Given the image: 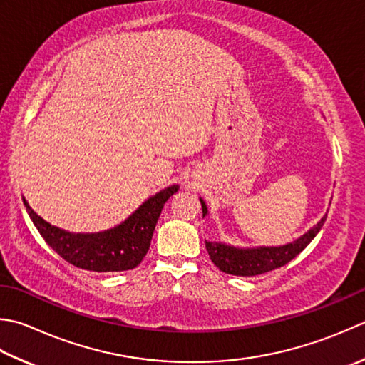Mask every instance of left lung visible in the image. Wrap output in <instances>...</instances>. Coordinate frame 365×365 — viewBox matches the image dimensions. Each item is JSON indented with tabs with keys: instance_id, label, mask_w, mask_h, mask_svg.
<instances>
[{
	"instance_id": "obj_1",
	"label": "left lung",
	"mask_w": 365,
	"mask_h": 365,
	"mask_svg": "<svg viewBox=\"0 0 365 365\" xmlns=\"http://www.w3.org/2000/svg\"><path fill=\"white\" fill-rule=\"evenodd\" d=\"M202 205V217L209 210L202 197H199ZM326 221V215L318 223L310 227L301 237L280 247H253V248H239L227 245L225 242H210L205 240V248L209 252L212 262L225 274L237 277H253L270 272L288 264L292 258L302 252V250L315 239Z\"/></svg>"
}]
</instances>
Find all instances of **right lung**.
I'll list each match as a JSON object with an SVG mask.
<instances>
[{
    "instance_id": "right-lung-1",
    "label": "right lung",
    "mask_w": 365,
    "mask_h": 365,
    "mask_svg": "<svg viewBox=\"0 0 365 365\" xmlns=\"http://www.w3.org/2000/svg\"><path fill=\"white\" fill-rule=\"evenodd\" d=\"M178 191V185L150 196L120 225L99 232H69L47 223L24 197L28 215L44 240L64 261L91 272H123L138 267L152 242L164 204Z\"/></svg>"
}]
</instances>
